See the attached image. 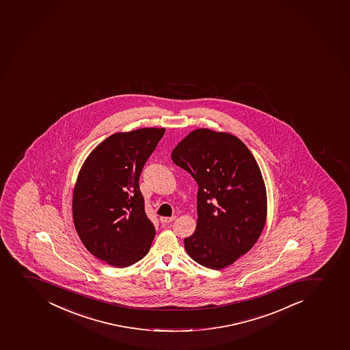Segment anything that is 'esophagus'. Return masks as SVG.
Masks as SVG:
<instances>
[{
  "instance_id": "obj_1",
  "label": "esophagus",
  "mask_w": 350,
  "mask_h": 350,
  "mask_svg": "<svg viewBox=\"0 0 350 350\" xmlns=\"http://www.w3.org/2000/svg\"><path fill=\"white\" fill-rule=\"evenodd\" d=\"M176 219V216L173 217H161L159 220H161V223L163 224H169L172 223L173 220Z\"/></svg>"
}]
</instances>
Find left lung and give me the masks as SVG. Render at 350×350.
Instances as JSON below:
<instances>
[{
	"label": "left lung",
	"mask_w": 350,
	"mask_h": 350,
	"mask_svg": "<svg viewBox=\"0 0 350 350\" xmlns=\"http://www.w3.org/2000/svg\"><path fill=\"white\" fill-rule=\"evenodd\" d=\"M171 159L198 185V223L184 240L186 252L213 270L230 267L254 247L267 221V188L256 159L239 137L209 129L191 131Z\"/></svg>",
	"instance_id": "1"
}]
</instances>
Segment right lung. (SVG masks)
Wrapping results in <instances>:
<instances>
[{"mask_svg":"<svg viewBox=\"0 0 350 350\" xmlns=\"http://www.w3.org/2000/svg\"><path fill=\"white\" fill-rule=\"evenodd\" d=\"M165 129L118 132L85 159L73 189L72 216L87 250L116 267L147 255L155 226L144 211L139 178Z\"/></svg>","mask_w":350,"mask_h":350,"instance_id":"obj_1","label":"right lung"}]
</instances>
